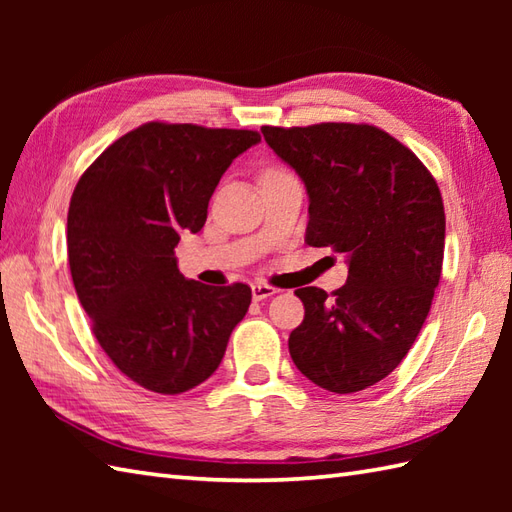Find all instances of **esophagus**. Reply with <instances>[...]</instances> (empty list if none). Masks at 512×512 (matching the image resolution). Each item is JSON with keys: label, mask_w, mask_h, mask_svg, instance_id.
Wrapping results in <instances>:
<instances>
[{"label": "esophagus", "mask_w": 512, "mask_h": 512, "mask_svg": "<svg viewBox=\"0 0 512 512\" xmlns=\"http://www.w3.org/2000/svg\"><path fill=\"white\" fill-rule=\"evenodd\" d=\"M275 292H277V288L268 286V284H253V299L255 301H262V299L273 297Z\"/></svg>", "instance_id": "obj_1"}]
</instances>
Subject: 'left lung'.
<instances>
[{"label": "left lung", "instance_id": "1", "mask_svg": "<svg viewBox=\"0 0 512 512\" xmlns=\"http://www.w3.org/2000/svg\"><path fill=\"white\" fill-rule=\"evenodd\" d=\"M268 147L299 173L310 198L306 242L347 257L345 286L295 295L306 317L290 332L299 372L354 394L394 372L438 288L444 204L411 149L374 125L262 127Z\"/></svg>", "mask_w": 512, "mask_h": 512}]
</instances>
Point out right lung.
<instances>
[{
	"label": "right lung",
	"instance_id": "right-lung-1",
	"mask_svg": "<svg viewBox=\"0 0 512 512\" xmlns=\"http://www.w3.org/2000/svg\"><path fill=\"white\" fill-rule=\"evenodd\" d=\"M250 129L145 123L76 182L68 262L92 332L112 363L156 394L198 387L222 363L250 306L246 284L184 279L176 246L198 233L231 162L259 143Z\"/></svg>",
	"mask_w": 512,
	"mask_h": 512
}]
</instances>
